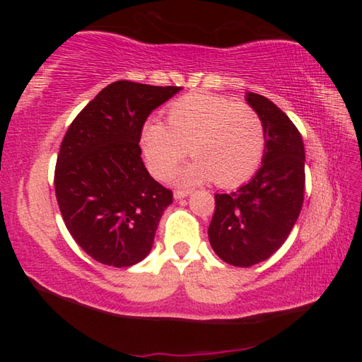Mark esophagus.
I'll use <instances>...</instances> for the list:
<instances>
[{
  "label": "esophagus",
  "instance_id": "34e87169",
  "mask_svg": "<svg viewBox=\"0 0 362 362\" xmlns=\"http://www.w3.org/2000/svg\"><path fill=\"white\" fill-rule=\"evenodd\" d=\"M189 193H192V192H189V189H175L174 198L175 199H183V198H187Z\"/></svg>",
  "mask_w": 362,
  "mask_h": 362
}]
</instances>
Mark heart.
<instances>
[{
    "mask_svg": "<svg viewBox=\"0 0 362 362\" xmlns=\"http://www.w3.org/2000/svg\"><path fill=\"white\" fill-rule=\"evenodd\" d=\"M140 146L150 173L166 179L183 156H194L179 170L175 182L196 185L216 179L235 187L254 175L265 151L260 116L244 103L209 94H188L170 103L168 126L146 121Z\"/></svg>",
    "mask_w": 362,
    "mask_h": 362,
    "instance_id": "heart-1",
    "label": "heart"
}]
</instances>
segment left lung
<instances>
[{
    "label": "left lung",
    "instance_id": "1",
    "mask_svg": "<svg viewBox=\"0 0 362 362\" xmlns=\"http://www.w3.org/2000/svg\"><path fill=\"white\" fill-rule=\"evenodd\" d=\"M265 129L262 166L235 192L216 194L209 243L233 267H252L283 246L300 216L305 189V146L293 122L267 97L246 93Z\"/></svg>",
    "mask_w": 362,
    "mask_h": 362
}]
</instances>
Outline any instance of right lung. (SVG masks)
Returning <instances> with one entry per match:
<instances>
[{
	"label": "right lung",
	"mask_w": 362,
	"mask_h": 362,
	"mask_svg": "<svg viewBox=\"0 0 362 362\" xmlns=\"http://www.w3.org/2000/svg\"><path fill=\"white\" fill-rule=\"evenodd\" d=\"M182 88L116 81L71 122L57 156V203L73 240L108 267H132L150 254L173 192L142 161L140 134L153 110Z\"/></svg>",
	"instance_id": "add662e5"
}]
</instances>
